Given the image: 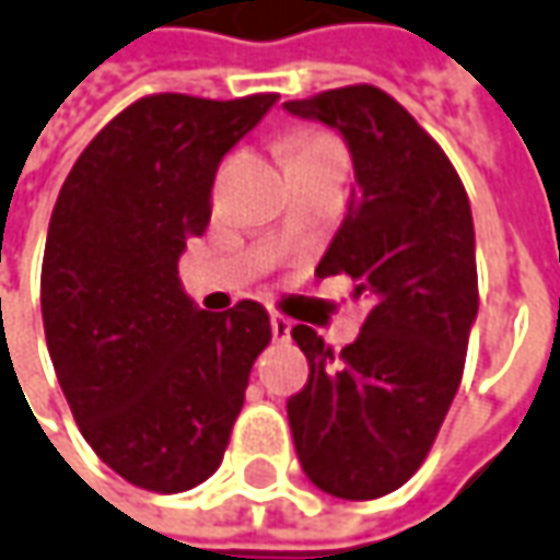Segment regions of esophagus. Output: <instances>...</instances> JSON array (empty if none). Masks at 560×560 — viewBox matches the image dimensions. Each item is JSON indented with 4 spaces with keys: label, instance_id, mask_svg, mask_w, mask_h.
Here are the masks:
<instances>
[{
    "label": "esophagus",
    "instance_id": "34e87169",
    "mask_svg": "<svg viewBox=\"0 0 560 560\" xmlns=\"http://www.w3.org/2000/svg\"><path fill=\"white\" fill-rule=\"evenodd\" d=\"M269 325H272V337H276V340H288V337H291V318H284L281 312H272V315H269Z\"/></svg>",
    "mask_w": 560,
    "mask_h": 560
}]
</instances>
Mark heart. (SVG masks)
<instances>
[{
	"label": "heart",
	"instance_id": "b5f03b06",
	"mask_svg": "<svg viewBox=\"0 0 560 560\" xmlns=\"http://www.w3.org/2000/svg\"><path fill=\"white\" fill-rule=\"evenodd\" d=\"M322 147H334V143H330V140H325V137H310V140H303V147H300V152L322 150Z\"/></svg>",
	"mask_w": 560,
	"mask_h": 560
}]
</instances>
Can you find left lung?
Wrapping results in <instances>:
<instances>
[{
  "label": "left lung",
  "mask_w": 560,
  "mask_h": 560,
  "mask_svg": "<svg viewBox=\"0 0 560 560\" xmlns=\"http://www.w3.org/2000/svg\"><path fill=\"white\" fill-rule=\"evenodd\" d=\"M284 109L349 147L355 186L315 276H352L368 303L340 355L291 330L310 383L288 398V423L315 488L376 500L423 466L463 380L478 315L471 208L451 159L386 91L349 85Z\"/></svg>",
  "instance_id": "obj_1"
}]
</instances>
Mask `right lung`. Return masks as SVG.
<instances>
[{
    "mask_svg": "<svg viewBox=\"0 0 560 560\" xmlns=\"http://www.w3.org/2000/svg\"><path fill=\"white\" fill-rule=\"evenodd\" d=\"M276 101L143 97L60 186L42 260L48 355L91 451L137 488L180 493L214 475L272 340L254 300L199 310L177 264L211 220L217 165Z\"/></svg>",
    "mask_w": 560,
    "mask_h": 560,
    "instance_id": "obj_1",
    "label": "right lung"
}]
</instances>
